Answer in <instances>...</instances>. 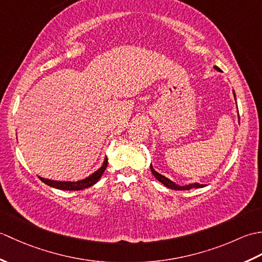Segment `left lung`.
Listing matches in <instances>:
<instances>
[{
	"label": "left lung",
	"mask_w": 262,
	"mask_h": 262,
	"mask_svg": "<svg viewBox=\"0 0 262 262\" xmlns=\"http://www.w3.org/2000/svg\"><path fill=\"white\" fill-rule=\"evenodd\" d=\"M214 69H215L216 71L222 72V70L217 68V66H214ZM233 96H234L235 102H236V97H235L234 90H233ZM238 118H240V117H238ZM149 166H151V171H152L153 176H154L155 178H157V179H158L161 183H163V185H164L166 188H169V189H173V190H189V189H191V188H203V187H204V185H199V183H197V182L190 183V185H188V186H178V185H176V183H174L173 181L170 180L169 178H166V177L162 176L161 173H159L158 171H155L154 168L152 166V164L149 165Z\"/></svg>",
	"instance_id": "1"
}]
</instances>
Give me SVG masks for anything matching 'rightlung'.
<instances>
[{
  "instance_id": "add662e5",
  "label": "right lung",
  "mask_w": 262,
  "mask_h": 262,
  "mask_svg": "<svg viewBox=\"0 0 262 262\" xmlns=\"http://www.w3.org/2000/svg\"><path fill=\"white\" fill-rule=\"evenodd\" d=\"M107 164H108V159L105 157L102 165L100 166L96 172H93L92 174L84 178V179L77 180V181H57V180L45 179V178H40V177H39V179H40L43 183H46L47 186L55 189H59V190H83V189L96 185L100 178H101V176L103 174L105 168H107Z\"/></svg>"
}]
</instances>
